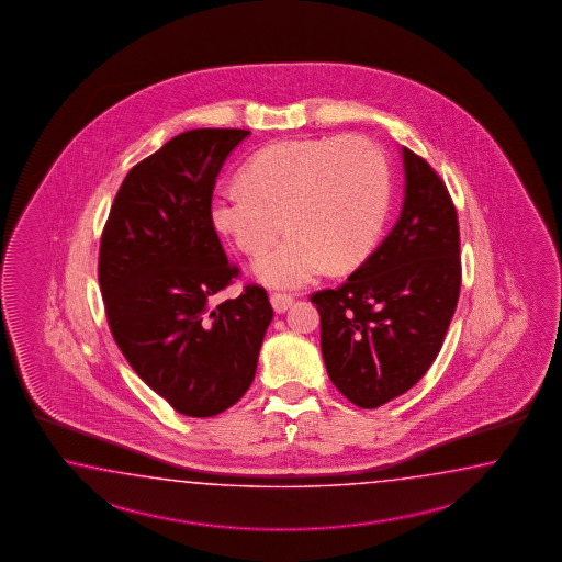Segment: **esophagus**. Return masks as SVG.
Instances as JSON below:
<instances>
[{
	"instance_id": "1",
	"label": "esophagus",
	"mask_w": 562,
	"mask_h": 562,
	"mask_svg": "<svg viewBox=\"0 0 562 562\" xmlns=\"http://www.w3.org/2000/svg\"><path fill=\"white\" fill-rule=\"evenodd\" d=\"M291 303H293V297L286 295V293H273L271 295V305H273L276 313H285L291 307Z\"/></svg>"
}]
</instances>
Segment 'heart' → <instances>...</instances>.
<instances>
[{"mask_svg": "<svg viewBox=\"0 0 562 562\" xmlns=\"http://www.w3.org/2000/svg\"><path fill=\"white\" fill-rule=\"evenodd\" d=\"M245 189H223L211 203L215 227L245 255H263L257 276L276 286H301L325 265L363 263L382 235L390 206V168L382 148L363 136L283 140L265 146L240 170Z\"/></svg>", "mask_w": 562, "mask_h": 562, "instance_id": "b5f03b06", "label": "heart"}]
</instances>
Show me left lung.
Instances as JSON below:
<instances>
[{"label":"left lung","mask_w":562,"mask_h":562,"mask_svg":"<svg viewBox=\"0 0 562 562\" xmlns=\"http://www.w3.org/2000/svg\"><path fill=\"white\" fill-rule=\"evenodd\" d=\"M406 196L382 245L337 289L311 295L329 380L351 404L406 394L442 349L460 297V228L443 180L402 146Z\"/></svg>","instance_id":"obj_1"}]
</instances>
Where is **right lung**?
<instances>
[{
	"instance_id": "add662e5",
	"label": "right lung",
	"mask_w": 562,
	"mask_h": 562,
	"mask_svg": "<svg viewBox=\"0 0 562 562\" xmlns=\"http://www.w3.org/2000/svg\"><path fill=\"white\" fill-rule=\"evenodd\" d=\"M251 132L196 128L131 168L100 239L98 281L132 370L182 416L211 418L251 387L273 307L261 285L213 305L228 263L211 203L227 156Z\"/></svg>"
}]
</instances>
